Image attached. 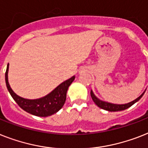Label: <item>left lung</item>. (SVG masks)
<instances>
[{
	"label": "left lung",
	"mask_w": 148,
	"mask_h": 148,
	"mask_svg": "<svg viewBox=\"0 0 148 148\" xmlns=\"http://www.w3.org/2000/svg\"><path fill=\"white\" fill-rule=\"evenodd\" d=\"M145 90L144 92H143L139 96L138 98L133 100V101L130 102V103H125V104H116V103H109V102H106L103 101L102 99H99L98 97L94 94L93 93V91L91 90L90 91V95L91 97H92V99L93 100V102L95 103V104L97 106H99V108H101V109H104V110H106V111L109 112H117V111H122V110H125V109H128L130 106L134 104L135 103L138 101L139 99L143 97V95L145 94Z\"/></svg>",
	"instance_id": "1"
}]
</instances>
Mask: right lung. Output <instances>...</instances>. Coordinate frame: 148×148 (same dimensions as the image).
I'll return each mask as SVG.
<instances>
[{"instance_id": "add662e5", "label": "right lung", "mask_w": 148, "mask_h": 148, "mask_svg": "<svg viewBox=\"0 0 148 148\" xmlns=\"http://www.w3.org/2000/svg\"><path fill=\"white\" fill-rule=\"evenodd\" d=\"M8 71L9 64H8L6 70L5 81L8 91L13 97V99L24 111L27 112L33 116L40 117L51 116L63 107L64 104L65 103L68 87L75 79V76L71 77L68 80H64L45 97H41L39 99H25L14 93L8 82Z\"/></svg>"}]
</instances>
